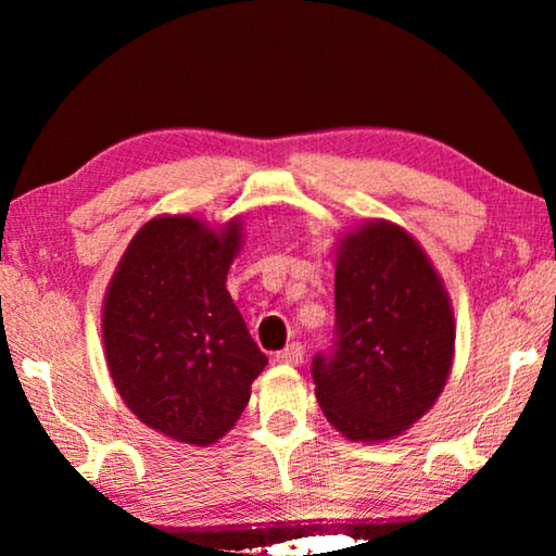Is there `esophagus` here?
I'll use <instances>...</instances> for the list:
<instances>
[{"label": "esophagus", "instance_id": "esophagus-1", "mask_svg": "<svg viewBox=\"0 0 556 556\" xmlns=\"http://www.w3.org/2000/svg\"><path fill=\"white\" fill-rule=\"evenodd\" d=\"M304 361V345L299 341H291L285 351L277 353V363H285V365H299Z\"/></svg>", "mask_w": 556, "mask_h": 556}]
</instances>
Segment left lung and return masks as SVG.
Masks as SVG:
<instances>
[{
  "instance_id": "8db88e82",
  "label": "left lung",
  "mask_w": 556,
  "mask_h": 556,
  "mask_svg": "<svg viewBox=\"0 0 556 556\" xmlns=\"http://www.w3.org/2000/svg\"><path fill=\"white\" fill-rule=\"evenodd\" d=\"M454 308L407 230L370 220L336 257L331 351L314 355L316 400L351 441H388L425 417L454 363Z\"/></svg>"
}]
</instances>
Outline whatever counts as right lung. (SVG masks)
Masks as SVG:
<instances>
[{"instance_id": "right-lung-1", "label": "right lung", "mask_w": 556, "mask_h": 556, "mask_svg": "<svg viewBox=\"0 0 556 556\" xmlns=\"http://www.w3.org/2000/svg\"><path fill=\"white\" fill-rule=\"evenodd\" d=\"M240 230L238 218L213 230L193 215H159L131 238L102 306L119 397L184 444L208 446L230 431L267 365L225 289Z\"/></svg>"}]
</instances>
